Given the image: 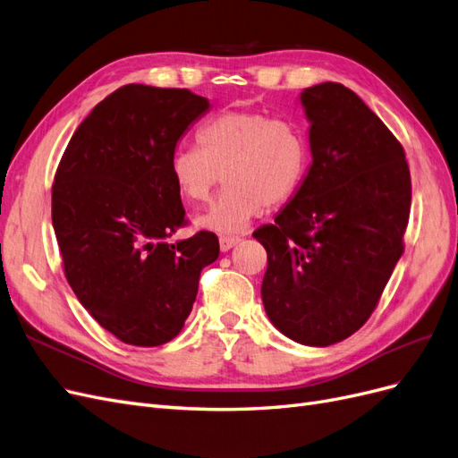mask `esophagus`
<instances>
[{"instance_id": "1", "label": "esophagus", "mask_w": 458, "mask_h": 458, "mask_svg": "<svg viewBox=\"0 0 458 458\" xmlns=\"http://www.w3.org/2000/svg\"><path fill=\"white\" fill-rule=\"evenodd\" d=\"M241 242V237H234V234H224V237H219V248L221 252H229L233 246H237Z\"/></svg>"}]
</instances>
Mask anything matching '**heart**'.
Instances as JSON below:
<instances>
[{
	"label": "heart",
	"instance_id": "1",
	"mask_svg": "<svg viewBox=\"0 0 458 458\" xmlns=\"http://www.w3.org/2000/svg\"><path fill=\"white\" fill-rule=\"evenodd\" d=\"M197 147H177L170 175L182 197L206 202L225 177L219 199L197 217L214 233H241L267 204H283L298 191L308 170V141L301 130L248 110H229L199 131Z\"/></svg>",
	"mask_w": 458,
	"mask_h": 458
}]
</instances>
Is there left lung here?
<instances>
[{
	"label": "left lung",
	"instance_id": "obj_1",
	"mask_svg": "<svg viewBox=\"0 0 458 458\" xmlns=\"http://www.w3.org/2000/svg\"><path fill=\"white\" fill-rule=\"evenodd\" d=\"M300 105L311 164L254 239L267 250L269 321L290 340L327 348L365 325L403 254L411 174L403 147L352 89L325 81L303 89Z\"/></svg>",
	"mask_w": 458,
	"mask_h": 458
}]
</instances>
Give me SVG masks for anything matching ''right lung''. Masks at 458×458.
Wrapping results in <instances>:
<instances>
[{"label":"right lung","instance_id":"1","mask_svg":"<svg viewBox=\"0 0 458 458\" xmlns=\"http://www.w3.org/2000/svg\"><path fill=\"white\" fill-rule=\"evenodd\" d=\"M210 110L189 89L130 84L80 123L53 185V229L66 281L103 328L160 345L183 328L200 271L219 256L214 233L170 241L185 225L170 157Z\"/></svg>","mask_w":458,"mask_h":458}]
</instances>
